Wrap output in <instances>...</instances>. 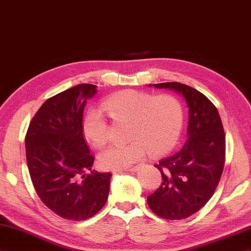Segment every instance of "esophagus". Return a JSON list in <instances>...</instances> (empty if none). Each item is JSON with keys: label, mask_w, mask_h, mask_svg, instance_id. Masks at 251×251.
I'll use <instances>...</instances> for the list:
<instances>
[{"label": "esophagus", "mask_w": 251, "mask_h": 251, "mask_svg": "<svg viewBox=\"0 0 251 251\" xmlns=\"http://www.w3.org/2000/svg\"><path fill=\"white\" fill-rule=\"evenodd\" d=\"M138 169H139V167L138 166H135V167H133V168H131V169H127V172H136V171H138ZM121 172H125V171H118V173H121Z\"/></svg>", "instance_id": "obj_1"}]
</instances>
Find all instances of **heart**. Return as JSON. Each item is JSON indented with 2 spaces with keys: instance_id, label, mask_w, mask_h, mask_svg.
Instances as JSON below:
<instances>
[{
  "instance_id": "b5f03b06",
  "label": "heart",
  "mask_w": 251,
  "mask_h": 251,
  "mask_svg": "<svg viewBox=\"0 0 251 251\" xmlns=\"http://www.w3.org/2000/svg\"><path fill=\"white\" fill-rule=\"evenodd\" d=\"M103 110L115 121H128L126 145H113L100 153L98 162L105 170H125L152 154L167 153L178 141L184 124L181 103L172 95L125 90L107 97ZM86 140L103 147L109 139V126L102 112L91 109L82 121Z\"/></svg>"
}]
</instances>
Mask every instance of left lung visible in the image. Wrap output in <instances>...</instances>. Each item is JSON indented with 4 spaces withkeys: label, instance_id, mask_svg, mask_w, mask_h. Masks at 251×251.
Wrapping results in <instances>:
<instances>
[{
    "label": "left lung",
    "instance_id": "obj_1",
    "mask_svg": "<svg viewBox=\"0 0 251 251\" xmlns=\"http://www.w3.org/2000/svg\"><path fill=\"white\" fill-rule=\"evenodd\" d=\"M182 95L189 107L187 141L172 156L154 165L161 184L148 196L159 218L182 220L198 212L211 199L225 165V133L218 109L204 94L178 82L150 84Z\"/></svg>",
    "mask_w": 251,
    "mask_h": 251
}]
</instances>
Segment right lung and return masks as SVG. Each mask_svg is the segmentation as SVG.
<instances>
[{"mask_svg":"<svg viewBox=\"0 0 251 251\" xmlns=\"http://www.w3.org/2000/svg\"><path fill=\"white\" fill-rule=\"evenodd\" d=\"M96 85L78 84L47 99L25 136L26 160L39 198L61 218L84 221L104 206L111 173L92 170L94 156L83 137L86 100ZM86 171L91 173L85 174Z\"/></svg>","mask_w":251,"mask_h":251,"instance_id":"right-lung-1","label":"right lung"}]
</instances>
